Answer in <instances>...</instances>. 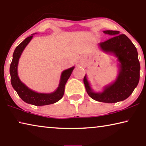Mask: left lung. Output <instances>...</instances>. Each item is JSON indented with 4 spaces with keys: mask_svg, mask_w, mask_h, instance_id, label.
Listing matches in <instances>:
<instances>
[{
    "mask_svg": "<svg viewBox=\"0 0 146 146\" xmlns=\"http://www.w3.org/2000/svg\"><path fill=\"white\" fill-rule=\"evenodd\" d=\"M103 32L113 37L98 45L104 52L117 58V77L113 82L104 86L102 91L99 92L91 88L86 75L84 78V84L88 95L93 100L115 103L126 99L137 88L140 79V65L137 48L126 35L120 34L118 31L106 30Z\"/></svg>",
    "mask_w": 146,
    "mask_h": 146,
    "instance_id": "1",
    "label": "left lung"
}]
</instances>
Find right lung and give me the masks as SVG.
<instances>
[{
    "instance_id": "add662e5",
    "label": "right lung",
    "mask_w": 146,
    "mask_h": 146,
    "mask_svg": "<svg viewBox=\"0 0 146 146\" xmlns=\"http://www.w3.org/2000/svg\"><path fill=\"white\" fill-rule=\"evenodd\" d=\"M35 34L36 33L32 34L31 36L24 39L15 49L13 54V59L9 68L11 83L12 87L17 91L20 98L25 102L36 106L52 104L58 102L62 98L65 90V85L72 73L75 66L64 70L62 72L58 87L53 92L38 93L28 88L19 78L18 75V65L22 53L33 38Z\"/></svg>"
}]
</instances>
